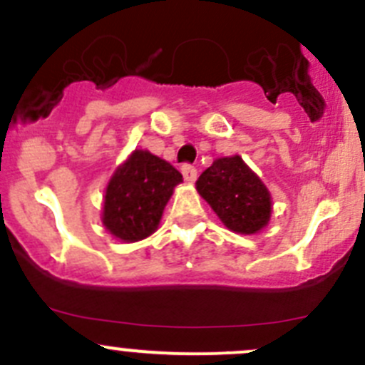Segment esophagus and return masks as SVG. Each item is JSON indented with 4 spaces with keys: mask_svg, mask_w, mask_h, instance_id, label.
I'll return each mask as SVG.
<instances>
[{
    "mask_svg": "<svg viewBox=\"0 0 365 365\" xmlns=\"http://www.w3.org/2000/svg\"><path fill=\"white\" fill-rule=\"evenodd\" d=\"M182 175H183V178L187 180V182H194V180H196V176H197V169L194 168V165H190V164H183L182 165Z\"/></svg>",
    "mask_w": 365,
    "mask_h": 365,
    "instance_id": "34e87169",
    "label": "esophagus"
}]
</instances>
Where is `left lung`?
<instances>
[{
  "label": "left lung",
  "mask_w": 365,
  "mask_h": 365,
  "mask_svg": "<svg viewBox=\"0 0 365 365\" xmlns=\"http://www.w3.org/2000/svg\"><path fill=\"white\" fill-rule=\"evenodd\" d=\"M196 189L224 226L235 233H257L270 220V192L242 157L213 160L197 178Z\"/></svg>",
  "instance_id": "1"
}]
</instances>
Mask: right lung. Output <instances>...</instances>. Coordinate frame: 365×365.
<instances>
[{"label": "right lung", "instance_id": "obj_1", "mask_svg": "<svg viewBox=\"0 0 365 365\" xmlns=\"http://www.w3.org/2000/svg\"><path fill=\"white\" fill-rule=\"evenodd\" d=\"M182 175L169 162L134 150L114 171L104 196L102 222L121 242H138L159 227L164 206Z\"/></svg>", "mask_w": 365, "mask_h": 365}]
</instances>
